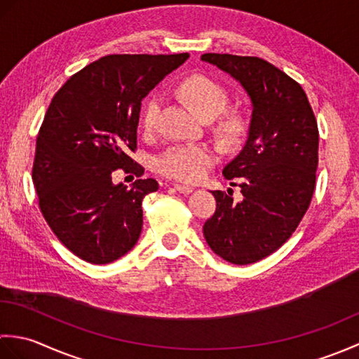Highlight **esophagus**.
I'll list each match as a JSON object with an SVG mask.
<instances>
[{
	"mask_svg": "<svg viewBox=\"0 0 359 359\" xmlns=\"http://www.w3.org/2000/svg\"><path fill=\"white\" fill-rule=\"evenodd\" d=\"M174 189L175 191H179L182 194H189L193 193V188L188 187V185H179V184H174Z\"/></svg>",
	"mask_w": 359,
	"mask_h": 359,
	"instance_id": "obj_1",
	"label": "esophagus"
}]
</instances>
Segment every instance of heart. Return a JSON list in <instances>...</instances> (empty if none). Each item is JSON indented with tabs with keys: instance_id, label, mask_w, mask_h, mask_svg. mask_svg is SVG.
<instances>
[{
	"instance_id": "b5f03b06",
	"label": "heart",
	"mask_w": 359,
	"mask_h": 359,
	"mask_svg": "<svg viewBox=\"0 0 359 359\" xmlns=\"http://www.w3.org/2000/svg\"><path fill=\"white\" fill-rule=\"evenodd\" d=\"M179 94L185 102L205 118L216 117L225 109L228 94L222 85L205 75H189L179 85ZM162 109V98L158 94L151 95L143 104L140 121L144 131L157 128L158 114ZM245 131L243 118L238 114H226L217 123V135L226 144L241 140ZM217 154L207 143H184L166 149L157 160L158 171L174 180L196 184L205 177L208 168L216 162Z\"/></svg>"
}]
</instances>
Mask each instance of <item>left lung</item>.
Wrapping results in <instances>:
<instances>
[{
  "label": "left lung",
  "instance_id": "left-lung-1",
  "mask_svg": "<svg viewBox=\"0 0 359 359\" xmlns=\"http://www.w3.org/2000/svg\"><path fill=\"white\" fill-rule=\"evenodd\" d=\"M201 58L238 80L253 108L247 142L222 171L228 180L239 179L243 199L234 202L231 189L211 191L217 205L203 236L225 261L253 264L284 245L309 210L316 182L318 123L299 83L265 60L230 53Z\"/></svg>",
  "mask_w": 359,
  "mask_h": 359
}]
</instances>
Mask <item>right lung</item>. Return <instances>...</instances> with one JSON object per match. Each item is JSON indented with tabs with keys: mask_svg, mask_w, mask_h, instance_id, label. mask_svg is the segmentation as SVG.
<instances>
[{
	"mask_svg": "<svg viewBox=\"0 0 359 359\" xmlns=\"http://www.w3.org/2000/svg\"><path fill=\"white\" fill-rule=\"evenodd\" d=\"M188 57L106 55L53 95L36 137L32 180L46 222L83 261L114 262L139 241L142 201L158 184L116 185L112 172L143 174L128 156L137 149L142 100Z\"/></svg>",
	"mask_w": 359,
	"mask_h": 359,
	"instance_id": "right-lung-1",
	"label": "right lung"
}]
</instances>
